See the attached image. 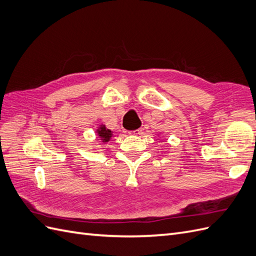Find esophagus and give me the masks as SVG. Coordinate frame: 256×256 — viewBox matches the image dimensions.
I'll use <instances>...</instances> for the list:
<instances>
[{"mask_svg": "<svg viewBox=\"0 0 256 256\" xmlns=\"http://www.w3.org/2000/svg\"><path fill=\"white\" fill-rule=\"evenodd\" d=\"M129 134L131 136H140L142 134V129H136L132 131H129Z\"/></svg>", "mask_w": 256, "mask_h": 256, "instance_id": "esophagus-1", "label": "esophagus"}]
</instances>
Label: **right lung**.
Returning a JSON list of instances; mask_svg holds the SVG:
<instances>
[{"label": "right lung", "instance_id": "add662e5", "mask_svg": "<svg viewBox=\"0 0 256 256\" xmlns=\"http://www.w3.org/2000/svg\"><path fill=\"white\" fill-rule=\"evenodd\" d=\"M97 132H98V136L102 138L104 142H108V141H109L110 138H111V136H112V131L109 130V129H106L104 126L100 127V128L97 130Z\"/></svg>", "mask_w": 256, "mask_h": 256}]
</instances>
